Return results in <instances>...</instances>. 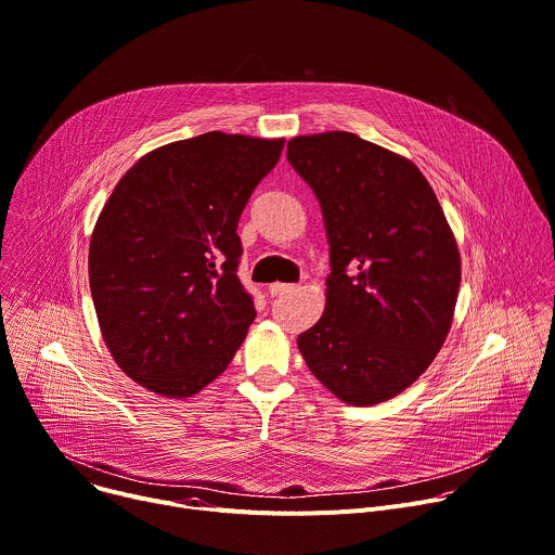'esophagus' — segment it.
<instances>
[{
  "mask_svg": "<svg viewBox=\"0 0 555 555\" xmlns=\"http://www.w3.org/2000/svg\"><path fill=\"white\" fill-rule=\"evenodd\" d=\"M294 289V285H289V283H272L270 287H268V292L272 294V296H283V294H287V292H292Z\"/></svg>",
  "mask_w": 555,
  "mask_h": 555,
  "instance_id": "34e87169",
  "label": "esophagus"
}]
</instances>
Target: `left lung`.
<instances>
[{"label": "left lung", "mask_w": 555, "mask_h": 555, "mask_svg": "<svg viewBox=\"0 0 555 555\" xmlns=\"http://www.w3.org/2000/svg\"><path fill=\"white\" fill-rule=\"evenodd\" d=\"M287 160L321 202L332 263L325 311L298 349L345 404L386 402L448 338L461 285L454 234L424 173L356 133L296 135Z\"/></svg>", "instance_id": "obj_1"}]
</instances>
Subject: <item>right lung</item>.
<instances>
[{
	"mask_svg": "<svg viewBox=\"0 0 555 555\" xmlns=\"http://www.w3.org/2000/svg\"><path fill=\"white\" fill-rule=\"evenodd\" d=\"M283 138L208 131L157 146L120 178L90 240V289L116 364L184 400L225 371L255 321L236 223Z\"/></svg>",
	"mask_w": 555,
	"mask_h": 555,
	"instance_id": "obj_1",
	"label": "right lung"
}]
</instances>
